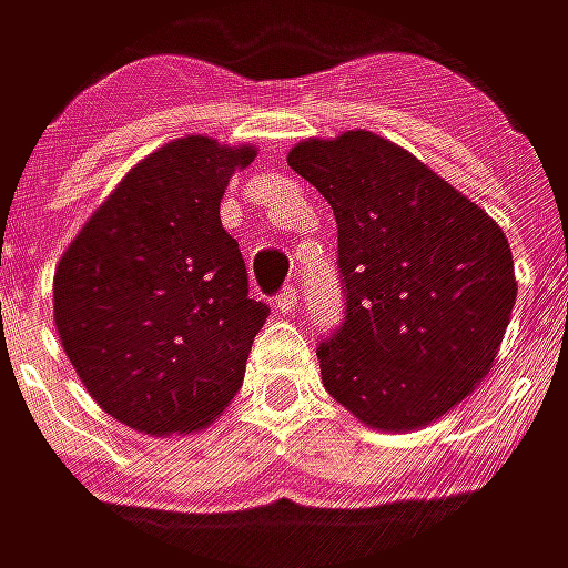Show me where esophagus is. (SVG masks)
I'll list each match as a JSON object with an SVG mask.
<instances>
[{"instance_id": "1", "label": "esophagus", "mask_w": 568, "mask_h": 568, "mask_svg": "<svg viewBox=\"0 0 568 568\" xmlns=\"http://www.w3.org/2000/svg\"><path fill=\"white\" fill-rule=\"evenodd\" d=\"M274 303H277V310H281L284 316H291V313L297 310V284H287V287L277 294V300H274Z\"/></svg>"}]
</instances>
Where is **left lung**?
<instances>
[{
	"label": "left lung",
	"mask_w": 568,
	"mask_h": 568,
	"mask_svg": "<svg viewBox=\"0 0 568 568\" xmlns=\"http://www.w3.org/2000/svg\"><path fill=\"white\" fill-rule=\"evenodd\" d=\"M287 165L338 223L345 320L316 345L328 396L383 432L435 422L489 374L511 320L505 233L371 130L306 140Z\"/></svg>",
	"instance_id": "1"
}]
</instances>
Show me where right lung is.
Instances as JSON below:
<instances>
[{
	"label": "right lung",
	"instance_id": "right-lung-1",
	"mask_svg": "<svg viewBox=\"0 0 568 568\" xmlns=\"http://www.w3.org/2000/svg\"><path fill=\"white\" fill-rule=\"evenodd\" d=\"M252 146L185 136L146 156L92 213L53 277V320L75 374L146 435L204 428L240 393L268 306L248 294L220 223Z\"/></svg>",
	"mask_w": 568,
	"mask_h": 568
}]
</instances>
